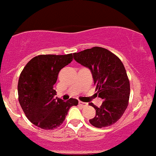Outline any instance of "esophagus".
I'll use <instances>...</instances> for the list:
<instances>
[{
	"label": "esophagus",
	"instance_id": "1",
	"mask_svg": "<svg viewBox=\"0 0 156 156\" xmlns=\"http://www.w3.org/2000/svg\"><path fill=\"white\" fill-rule=\"evenodd\" d=\"M78 103H79L80 105L82 106V107H85V106L87 105V103H86V102H83V101H80L79 102H78Z\"/></svg>",
	"mask_w": 156,
	"mask_h": 156
}]
</instances>
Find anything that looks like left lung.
Returning a JSON list of instances; mask_svg holds the SVG:
<instances>
[{
	"instance_id": "8db88e82",
	"label": "left lung",
	"mask_w": 156,
	"mask_h": 156,
	"mask_svg": "<svg viewBox=\"0 0 156 156\" xmlns=\"http://www.w3.org/2000/svg\"><path fill=\"white\" fill-rule=\"evenodd\" d=\"M73 55L75 61L90 69L96 94L104 100L99 108L90 104L96 110V117L90 122L96 128L113 125L129 105L130 83L123 63L114 54L101 47L85 49Z\"/></svg>"
}]
</instances>
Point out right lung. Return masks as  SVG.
Listing matches in <instances>:
<instances>
[{"label": "right lung", "mask_w": 156, "mask_h": 156, "mask_svg": "<svg viewBox=\"0 0 156 156\" xmlns=\"http://www.w3.org/2000/svg\"><path fill=\"white\" fill-rule=\"evenodd\" d=\"M73 58V54L38 55L21 73L18 83L19 103L27 119L41 129H57L65 120L69 108L78 105V100L73 98L66 101L55 98L54 90L59 72Z\"/></svg>", "instance_id": "add662e5"}]
</instances>
